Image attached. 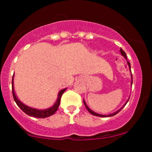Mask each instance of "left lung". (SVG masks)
<instances>
[{"mask_svg": "<svg viewBox=\"0 0 152 152\" xmlns=\"http://www.w3.org/2000/svg\"><path fill=\"white\" fill-rule=\"evenodd\" d=\"M120 52H121V56H123L125 58H126V61H127V64H128L129 68V71H130V73H131V78H132V82H131V85H132V82H133V79H132V71H131V65H130V63L128 61H127V58H126V53H125V52L124 51V50H123V49H122V48H120ZM129 99H128V100H127L126 102V103H125V104H124L123 106H122V107L121 108V109H119L118 110H117V111H115V112L112 113V114H109V115H102V114H98V113L94 112V111H92V110L91 109H89V107H88V106H87L86 103V102H85V101H84V99H83V104H84V105H85V106H86V109L88 110V112L91 113V114L94 115V116H99V117H109V116H114V115H116V114H118V113L119 112V111H121V110L122 109H123V108L124 107V106H125V105H126V104H127V102H129Z\"/></svg>", "mask_w": 152, "mask_h": 152, "instance_id": "1", "label": "left lung"}]
</instances>
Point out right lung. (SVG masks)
Returning a JSON list of instances; mask_svg holds the SVG:
<instances>
[{"label": "right lung", "mask_w": 152, "mask_h": 152, "mask_svg": "<svg viewBox=\"0 0 152 152\" xmlns=\"http://www.w3.org/2000/svg\"><path fill=\"white\" fill-rule=\"evenodd\" d=\"M13 78H14V74H13V78H12V93H13V99H14V101L15 103H16L17 105L18 106V107L20 108L24 113H26V114L28 115V116H33V117L36 118H46L55 114L56 111L58 109L62 94H64V92L66 90V88L61 90L60 91L58 92V98H57V100L56 101L55 104H53V106L46 109H34V108L30 107V106H26V104H24L23 103H22L20 100H19L15 93L14 86H13Z\"/></svg>", "instance_id": "1"}]
</instances>
